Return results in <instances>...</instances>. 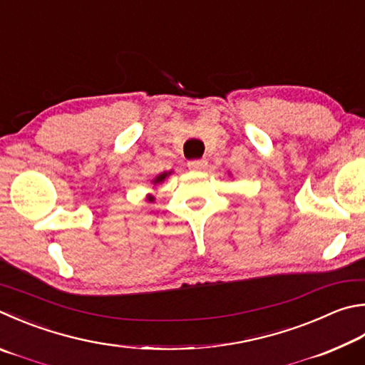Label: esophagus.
<instances>
[{
  "label": "esophagus",
  "mask_w": 365,
  "mask_h": 365,
  "mask_svg": "<svg viewBox=\"0 0 365 365\" xmlns=\"http://www.w3.org/2000/svg\"><path fill=\"white\" fill-rule=\"evenodd\" d=\"M187 165L191 170H202L205 165H207V161H205V160H191V161H188Z\"/></svg>",
  "instance_id": "esophagus-1"
}]
</instances>
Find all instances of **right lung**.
<instances>
[{"label": "right lung", "mask_w": 365, "mask_h": 365, "mask_svg": "<svg viewBox=\"0 0 365 365\" xmlns=\"http://www.w3.org/2000/svg\"><path fill=\"white\" fill-rule=\"evenodd\" d=\"M165 177H168V172H164V174L158 175V177L155 178V180H153V183H161ZM148 201H150V202H153V201H155V197H153V196H148Z\"/></svg>", "instance_id": "right-lung-1"}]
</instances>
